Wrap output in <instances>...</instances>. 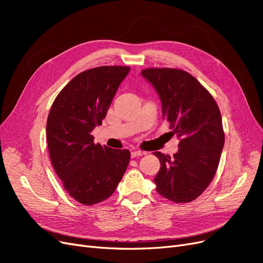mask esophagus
<instances>
[{
    "mask_svg": "<svg viewBox=\"0 0 263 263\" xmlns=\"http://www.w3.org/2000/svg\"><path fill=\"white\" fill-rule=\"evenodd\" d=\"M144 155H146L145 151H141V150H134V151H132V158H136V157L144 156Z\"/></svg>",
    "mask_w": 263,
    "mask_h": 263,
    "instance_id": "esophagus-1",
    "label": "esophagus"
}]
</instances>
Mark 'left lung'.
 <instances>
[{"label":"left lung","instance_id":"obj_1","mask_svg":"<svg viewBox=\"0 0 263 263\" xmlns=\"http://www.w3.org/2000/svg\"><path fill=\"white\" fill-rule=\"evenodd\" d=\"M141 74L160 97L170 133L180 138L173 157L154 153L161 164L154 179L157 192L174 203H189L208 189L218 168L225 142L220 110L212 94L184 70L147 68Z\"/></svg>","mask_w":263,"mask_h":263}]
</instances>
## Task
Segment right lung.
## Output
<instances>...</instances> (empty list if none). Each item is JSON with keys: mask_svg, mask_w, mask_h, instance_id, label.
I'll use <instances>...</instances> for the list:
<instances>
[{"mask_svg": "<svg viewBox=\"0 0 263 263\" xmlns=\"http://www.w3.org/2000/svg\"><path fill=\"white\" fill-rule=\"evenodd\" d=\"M129 67L102 66L76 76L54 99L47 118L46 137L53 169L63 189L83 205L112 195L129 163L127 149L94 144L101 125Z\"/></svg>", "mask_w": 263, "mask_h": 263, "instance_id": "obj_1", "label": "right lung"}]
</instances>
